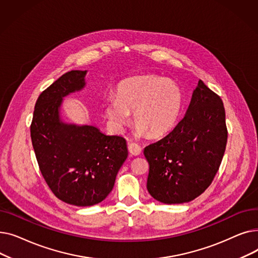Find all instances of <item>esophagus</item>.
<instances>
[{
	"instance_id": "34e87169",
	"label": "esophagus",
	"mask_w": 258,
	"mask_h": 258,
	"mask_svg": "<svg viewBox=\"0 0 258 258\" xmlns=\"http://www.w3.org/2000/svg\"><path fill=\"white\" fill-rule=\"evenodd\" d=\"M141 147L137 143H128V152L132 156H139L141 154Z\"/></svg>"
}]
</instances>
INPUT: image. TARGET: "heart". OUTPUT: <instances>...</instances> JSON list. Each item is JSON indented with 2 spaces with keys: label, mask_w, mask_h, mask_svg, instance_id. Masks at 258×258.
Listing matches in <instances>:
<instances>
[{
  "label": "heart",
  "mask_w": 258,
  "mask_h": 258,
  "mask_svg": "<svg viewBox=\"0 0 258 258\" xmlns=\"http://www.w3.org/2000/svg\"><path fill=\"white\" fill-rule=\"evenodd\" d=\"M183 96L180 88L170 80L155 75H142L121 83L116 97L104 102V114L111 127L121 132L134 113L140 135L165 136L177 124Z\"/></svg>",
  "instance_id": "obj_1"
}]
</instances>
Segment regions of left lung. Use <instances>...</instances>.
I'll return each mask as SVG.
<instances>
[{
    "instance_id": "left-lung-1",
    "label": "left lung",
    "mask_w": 258,
    "mask_h": 258,
    "mask_svg": "<svg viewBox=\"0 0 258 258\" xmlns=\"http://www.w3.org/2000/svg\"><path fill=\"white\" fill-rule=\"evenodd\" d=\"M227 137L223 101L200 79L177 126L144 148L150 164L148 192L164 204H182L198 198L220 168Z\"/></svg>"
}]
</instances>
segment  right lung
I'll return each mask as SVG.
<instances>
[{
    "label": "right lung",
    "instance_id": "add662e5",
    "mask_svg": "<svg viewBox=\"0 0 258 258\" xmlns=\"http://www.w3.org/2000/svg\"><path fill=\"white\" fill-rule=\"evenodd\" d=\"M86 74L68 72L40 94L30 126L35 157L49 188L67 204L81 207L98 204L108 196L128 155L124 138L61 120L62 98L85 88Z\"/></svg>",
    "mask_w": 258,
    "mask_h": 258
}]
</instances>
